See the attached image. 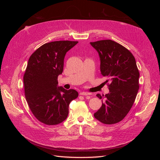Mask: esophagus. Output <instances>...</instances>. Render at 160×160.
Instances as JSON below:
<instances>
[{
    "mask_svg": "<svg viewBox=\"0 0 160 160\" xmlns=\"http://www.w3.org/2000/svg\"><path fill=\"white\" fill-rule=\"evenodd\" d=\"M81 95H84V96H87V95H90L91 93H88V92H85V91H82L80 93Z\"/></svg>",
    "mask_w": 160,
    "mask_h": 160,
    "instance_id": "obj_1",
    "label": "esophagus"
}]
</instances>
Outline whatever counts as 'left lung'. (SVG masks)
<instances>
[{
  "mask_svg": "<svg viewBox=\"0 0 160 160\" xmlns=\"http://www.w3.org/2000/svg\"><path fill=\"white\" fill-rule=\"evenodd\" d=\"M100 58L101 73L108 78L109 93L97 97L102 106L94 113L104 124L121 122L129 113L139 89V72L135 57L126 48L111 40L91 42ZM104 101H103L102 100Z\"/></svg>",
  "mask_w": 160,
  "mask_h": 160,
  "instance_id": "obj_1",
  "label": "left lung"
}]
</instances>
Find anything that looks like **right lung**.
Returning <instances> with one entry per match:
<instances>
[{
  "label": "right lung",
  "instance_id": "obj_1",
  "mask_svg": "<svg viewBox=\"0 0 160 160\" xmlns=\"http://www.w3.org/2000/svg\"><path fill=\"white\" fill-rule=\"evenodd\" d=\"M77 41H59L42 45L28 61L23 77L26 100L35 117L46 125H57L66 119L71 101L78 97L74 89L58 86L67 51Z\"/></svg>",
  "mask_w": 160,
  "mask_h": 160
}]
</instances>
